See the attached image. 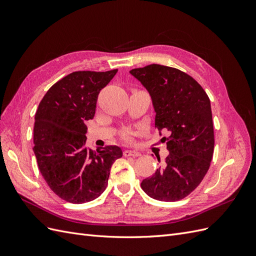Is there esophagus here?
Returning a JSON list of instances; mask_svg holds the SVG:
<instances>
[{
	"label": "esophagus",
	"mask_w": 256,
	"mask_h": 256,
	"mask_svg": "<svg viewBox=\"0 0 256 256\" xmlns=\"http://www.w3.org/2000/svg\"><path fill=\"white\" fill-rule=\"evenodd\" d=\"M124 156H125V157H129V156H131V157H138V156H141V154L138 152L136 150H124Z\"/></svg>",
	"instance_id": "1"
}]
</instances>
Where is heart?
I'll return each instance as SVG.
<instances>
[{"label": "heart", "mask_w": 256, "mask_h": 256, "mask_svg": "<svg viewBox=\"0 0 256 256\" xmlns=\"http://www.w3.org/2000/svg\"><path fill=\"white\" fill-rule=\"evenodd\" d=\"M134 134V131L132 129H130V128H124L122 130V132H120L122 138H124V140H125V141H131V140H132Z\"/></svg>", "instance_id": "obj_1"}]
</instances>
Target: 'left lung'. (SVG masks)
I'll use <instances>...</instances> for the list:
<instances>
[{
  "label": "left lung",
  "mask_w": 256,
  "mask_h": 256,
  "mask_svg": "<svg viewBox=\"0 0 256 256\" xmlns=\"http://www.w3.org/2000/svg\"><path fill=\"white\" fill-rule=\"evenodd\" d=\"M130 74L150 92L156 112L154 127L159 132H170L161 140L166 142L168 156L141 187L154 200H182L210 166L214 147L210 100L203 88L180 69L152 64Z\"/></svg>",
  "instance_id": "obj_1"
}]
</instances>
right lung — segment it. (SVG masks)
I'll return each mask as SVG.
<instances>
[{
	"label": "right lung",
	"instance_id": "obj_1",
	"mask_svg": "<svg viewBox=\"0 0 256 256\" xmlns=\"http://www.w3.org/2000/svg\"><path fill=\"white\" fill-rule=\"evenodd\" d=\"M116 72L69 74L52 85L38 106L33 150L46 182L66 202L97 198L106 188L113 162L122 156L115 145L90 150L85 136V122L94 118L99 92Z\"/></svg>",
	"mask_w": 256,
	"mask_h": 256
}]
</instances>
